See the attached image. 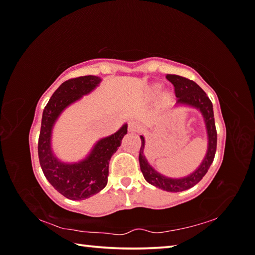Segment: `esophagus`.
<instances>
[{
	"label": "esophagus",
	"instance_id": "esophagus-1",
	"mask_svg": "<svg viewBox=\"0 0 255 255\" xmlns=\"http://www.w3.org/2000/svg\"><path fill=\"white\" fill-rule=\"evenodd\" d=\"M140 129V124L135 122V120H131V122L128 123V130L130 132H137L139 131Z\"/></svg>",
	"mask_w": 255,
	"mask_h": 255
}]
</instances>
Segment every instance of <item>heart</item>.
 I'll return each mask as SVG.
<instances>
[{
	"label": "heart",
	"mask_w": 255,
	"mask_h": 255,
	"mask_svg": "<svg viewBox=\"0 0 255 255\" xmlns=\"http://www.w3.org/2000/svg\"><path fill=\"white\" fill-rule=\"evenodd\" d=\"M159 90H161V85L158 84H155L152 86V89H150V93L155 96ZM172 99H173V94H172L170 91H165L161 94V101L163 105H169V103L172 101Z\"/></svg>",
	"instance_id": "obj_1"
}]
</instances>
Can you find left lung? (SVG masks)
<instances>
[{
	"instance_id": "1",
	"label": "left lung",
	"mask_w": 255,
	"mask_h": 255,
	"mask_svg": "<svg viewBox=\"0 0 255 255\" xmlns=\"http://www.w3.org/2000/svg\"><path fill=\"white\" fill-rule=\"evenodd\" d=\"M166 80L170 81L174 86V93L175 97L178 98V103H184V105H190L198 108L204 115L207 132H208V150H207V155L204 161H202L201 165L192 174L182 179H170L157 173L146 161L143 153L145 140L144 137L140 136L141 146L139 150V164L141 173H143L145 180L148 183L159 189L165 190V191L180 192L196 185L208 172L211 163L214 161L216 147H217V130H216L215 126L213 103H211L210 99L207 97L204 90L193 81L180 75L166 74Z\"/></svg>"
}]
</instances>
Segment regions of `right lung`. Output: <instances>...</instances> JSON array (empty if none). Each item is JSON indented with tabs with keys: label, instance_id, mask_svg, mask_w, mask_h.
<instances>
[{
	"label": "right lung",
	"instance_id": "add662e5",
	"mask_svg": "<svg viewBox=\"0 0 255 255\" xmlns=\"http://www.w3.org/2000/svg\"><path fill=\"white\" fill-rule=\"evenodd\" d=\"M100 81L98 76L93 75L65 81L51 96L42 114L38 139V156L41 170L49 183L64 197L72 200L86 199L106 187L110 158L127 133V125H124L114 135L98 141L89 157L77 164H64L51 153L50 133L55 120L68 105L92 91Z\"/></svg>",
	"mask_w": 255,
	"mask_h": 255
}]
</instances>
